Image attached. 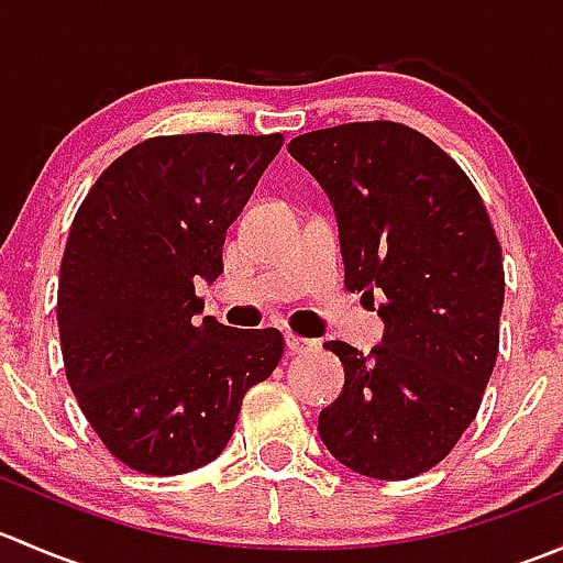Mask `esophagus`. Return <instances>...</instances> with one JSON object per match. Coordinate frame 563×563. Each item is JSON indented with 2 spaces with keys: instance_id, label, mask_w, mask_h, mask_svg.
<instances>
[{
  "instance_id": "34e87169",
  "label": "esophagus",
  "mask_w": 563,
  "mask_h": 563,
  "mask_svg": "<svg viewBox=\"0 0 563 563\" xmlns=\"http://www.w3.org/2000/svg\"><path fill=\"white\" fill-rule=\"evenodd\" d=\"M286 345H288V351H291V354H308V351L318 349V340H313V338H302V334L288 332V334H286Z\"/></svg>"
}]
</instances>
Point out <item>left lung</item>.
<instances>
[{
    "label": "left lung",
    "instance_id": "obj_1",
    "mask_svg": "<svg viewBox=\"0 0 563 563\" xmlns=\"http://www.w3.org/2000/svg\"><path fill=\"white\" fill-rule=\"evenodd\" d=\"M288 152L332 201L345 288L382 297V345H323L345 384L318 435L356 474L411 479L450 455L479 411L498 356L501 245L463 168L406 124L313 130Z\"/></svg>",
    "mask_w": 563,
    "mask_h": 563
}]
</instances>
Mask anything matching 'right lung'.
I'll list each match as a JSON object with an SVG mask.
<instances>
[{
	"mask_svg": "<svg viewBox=\"0 0 563 563\" xmlns=\"http://www.w3.org/2000/svg\"><path fill=\"white\" fill-rule=\"evenodd\" d=\"M283 135H157L100 174L73 220L56 323L70 389L113 457L174 476L229 444L250 387L283 356L277 329L198 318L229 225Z\"/></svg>",
	"mask_w": 563,
	"mask_h": 563,
	"instance_id": "obj_1",
	"label": "right lung"
}]
</instances>
